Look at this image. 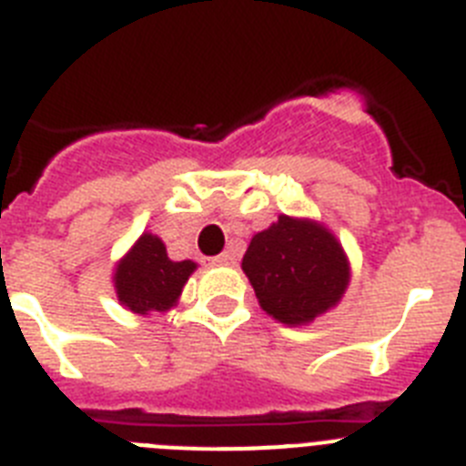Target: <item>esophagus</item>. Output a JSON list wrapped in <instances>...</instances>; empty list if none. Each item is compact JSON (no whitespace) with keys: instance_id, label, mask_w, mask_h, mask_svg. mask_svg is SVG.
Instances as JSON below:
<instances>
[{"instance_id":"34e87169","label":"esophagus","mask_w":466,"mask_h":466,"mask_svg":"<svg viewBox=\"0 0 466 466\" xmlns=\"http://www.w3.org/2000/svg\"><path fill=\"white\" fill-rule=\"evenodd\" d=\"M234 262H237V255H234V250H225V253L211 258V264H225V267H229V264H234Z\"/></svg>"}]
</instances>
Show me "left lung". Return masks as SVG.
<instances>
[{
  "label": "left lung",
  "instance_id": "1",
  "mask_svg": "<svg viewBox=\"0 0 466 466\" xmlns=\"http://www.w3.org/2000/svg\"><path fill=\"white\" fill-rule=\"evenodd\" d=\"M243 271L259 306L285 325H304L332 309L348 285V262L322 225L280 216L255 234Z\"/></svg>",
  "mask_w": 466,
  "mask_h": 466
}]
</instances>
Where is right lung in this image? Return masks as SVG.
Masks as SVG:
<instances>
[{"mask_svg":"<svg viewBox=\"0 0 466 466\" xmlns=\"http://www.w3.org/2000/svg\"><path fill=\"white\" fill-rule=\"evenodd\" d=\"M195 267L190 259H169L165 243L153 234H144L116 269L113 280L118 299L134 313L165 311L178 299Z\"/></svg>","mask_w":466,"mask_h":466,"instance_id":"1","label":"right lung"}]
</instances>
